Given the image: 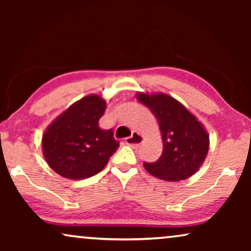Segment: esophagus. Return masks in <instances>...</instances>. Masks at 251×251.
<instances>
[{
  "label": "esophagus",
  "instance_id": "esophagus-1",
  "mask_svg": "<svg viewBox=\"0 0 251 251\" xmlns=\"http://www.w3.org/2000/svg\"><path fill=\"white\" fill-rule=\"evenodd\" d=\"M144 137L140 135L138 132H132V135L126 138V145L131 146V147H138L140 144L143 143Z\"/></svg>",
  "mask_w": 251,
  "mask_h": 251
}]
</instances>
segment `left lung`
Wrapping results in <instances>:
<instances>
[{"mask_svg": "<svg viewBox=\"0 0 251 251\" xmlns=\"http://www.w3.org/2000/svg\"><path fill=\"white\" fill-rule=\"evenodd\" d=\"M159 122L163 151L159 160L144 163L147 173L167 181L190 178L202 166L209 150V135L202 123L171 96L137 92Z\"/></svg>", "mask_w": 251, "mask_h": 251, "instance_id": "left-lung-1", "label": "left lung"}]
</instances>
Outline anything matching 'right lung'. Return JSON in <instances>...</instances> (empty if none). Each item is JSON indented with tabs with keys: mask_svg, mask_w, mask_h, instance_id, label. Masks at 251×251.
<instances>
[{
	"mask_svg": "<svg viewBox=\"0 0 251 251\" xmlns=\"http://www.w3.org/2000/svg\"><path fill=\"white\" fill-rule=\"evenodd\" d=\"M105 109L100 96L89 95L51 122L42 136V152L54 173L80 180L104 169L119 147L112 130L98 126Z\"/></svg>",
	"mask_w": 251,
	"mask_h": 251,
	"instance_id": "right-lung-1",
	"label": "right lung"
}]
</instances>
